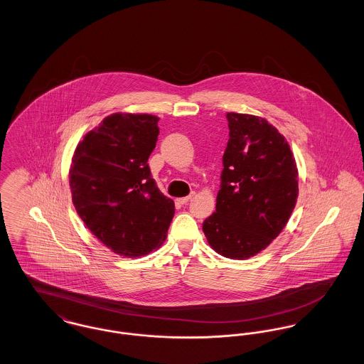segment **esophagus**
<instances>
[{"label": "esophagus", "instance_id": "esophagus-1", "mask_svg": "<svg viewBox=\"0 0 364 364\" xmlns=\"http://www.w3.org/2000/svg\"><path fill=\"white\" fill-rule=\"evenodd\" d=\"M193 196V192L188 195V196H184V198H178V199H176V202L178 203V205H186V203H188V200H190L191 198Z\"/></svg>", "mask_w": 364, "mask_h": 364}]
</instances>
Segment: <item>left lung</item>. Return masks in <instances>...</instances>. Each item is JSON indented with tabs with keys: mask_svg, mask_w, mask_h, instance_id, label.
Instances as JSON below:
<instances>
[{
	"mask_svg": "<svg viewBox=\"0 0 364 364\" xmlns=\"http://www.w3.org/2000/svg\"><path fill=\"white\" fill-rule=\"evenodd\" d=\"M226 119L221 190L203 233L220 255L248 259L287 225L299 195V173L291 147L276 127L252 114L226 113Z\"/></svg>",
	"mask_w": 364,
	"mask_h": 364,
	"instance_id": "1",
	"label": "left lung"
}]
</instances>
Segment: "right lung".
<instances>
[{
  "label": "right lung",
  "instance_id": "obj_1",
  "mask_svg": "<svg viewBox=\"0 0 364 364\" xmlns=\"http://www.w3.org/2000/svg\"><path fill=\"white\" fill-rule=\"evenodd\" d=\"M158 117L113 113L79 141L72 156V202L91 233L113 252L136 258L166 239L174 202L151 178L149 156Z\"/></svg>",
  "mask_w": 364,
  "mask_h": 364
}]
</instances>
